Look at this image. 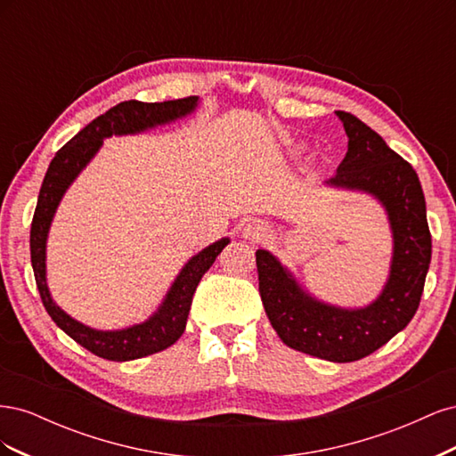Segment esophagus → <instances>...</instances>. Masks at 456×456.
I'll return each instance as SVG.
<instances>
[{
  "label": "esophagus",
  "instance_id": "34e87169",
  "mask_svg": "<svg viewBox=\"0 0 456 456\" xmlns=\"http://www.w3.org/2000/svg\"><path fill=\"white\" fill-rule=\"evenodd\" d=\"M241 236L249 241H260L268 236V226L262 223V220H249V223L243 224Z\"/></svg>",
  "mask_w": 456,
  "mask_h": 456
}]
</instances>
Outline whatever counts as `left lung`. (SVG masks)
<instances>
[{"label":"left lung","instance_id":"8db88e82","mask_svg":"<svg viewBox=\"0 0 456 456\" xmlns=\"http://www.w3.org/2000/svg\"><path fill=\"white\" fill-rule=\"evenodd\" d=\"M348 151L325 184L365 191L380 201L394 238L390 275L363 308H340L314 298L270 251H256L258 291L266 315L289 348L348 363L384 346L412 320L432 258L426 201L415 169L362 119L337 112Z\"/></svg>","mask_w":456,"mask_h":456}]
</instances>
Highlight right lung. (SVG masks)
Masks as SVG:
<instances>
[{
  "mask_svg": "<svg viewBox=\"0 0 456 456\" xmlns=\"http://www.w3.org/2000/svg\"><path fill=\"white\" fill-rule=\"evenodd\" d=\"M200 99L188 96V99L165 101V102H139L126 101L118 106L110 108L106 114L93 119L87 127L81 129L74 139L64 144L57 156L53 158L49 169L45 173L44 184L39 190V198L36 205V213L30 230V255L32 268L36 275V285L41 297V302L68 337H72L77 344L93 352L94 355L110 362H131L139 357L150 355L169 348L183 337L186 329V320L194 298L196 287L201 281L203 273L213 266L215 258L230 243L228 238L218 240L205 247L203 251L191 256L181 273L176 275L171 289L165 295L159 308L151 314L146 322L131 325L127 329L118 330H99L79 323L74 317L68 315L53 300L47 287V270H45V249L47 236L57 213V207L66 194L77 175L87 167V163L101 150L102 141L112 134H134L146 129L165 126L175 119H181L196 110Z\"/></svg>",
  "mask_w": 456,
  "mask_h": 456,
  "instance_id": "right-lung-1",
  "label": "right lung"
}]
</instances>
